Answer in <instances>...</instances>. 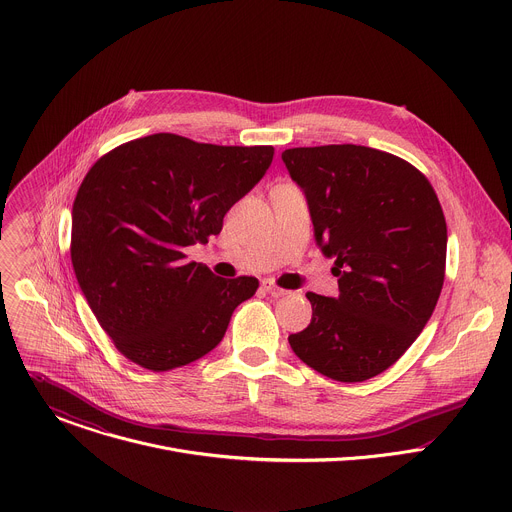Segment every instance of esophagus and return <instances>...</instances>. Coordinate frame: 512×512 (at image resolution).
Returning <instances> with one entry per match:
<instances>
[{"label": "esophagus", "instance_id": "1", "mask_svg": "<svg viewBox=\"0 0 512 512\" xmlns=\"http://www.w3.org/2000/svg\"><path fill=\"white\" fill-rule=\"evenodd\" d=\"M263 289L267 291L269 296H273V298H283V296H287V294H289L287 289H281V287H277L273 281H263Z\"/></svg>", "mask_w": 512, "mask_h": 512}]
</instances>
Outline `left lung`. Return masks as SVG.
Instances as JSON below:
<instances>
[{
  "mask_svg": "<svg viewBox=\"0 0 512 512\" xmlns=\"http://www.w3.org/2000/svg\"><path fill=\"white\" fill-rule=\"evenodd\" d=\"M281 160L338 277L336 298L308 291L312 322L289 334V346L328 379H373L415 342L442 294V204L415 166L364 145L291 148Z\"/></svg>",
  "mask_w": 512,
  "mask_h": 512,
  "instance_id": "1",
  "label": "left lung"
}]
</instances>
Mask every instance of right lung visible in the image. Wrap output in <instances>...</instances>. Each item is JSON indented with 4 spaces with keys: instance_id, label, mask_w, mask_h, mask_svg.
<instances>
[{
    "instance_id": "1",
    "label": "right lung",
    "mask_w": 512,
    "mask_h": 512,
    "mask_svg": "<svg viewBox=\"0 0 512 512\" xmlns=\"http://www.w3.org/2000/svg\"><path fill=\"white\" fill-rule=\"evenodd\" d=\"M271 145L198 143L176 133L127 141L99 158L72 204L70 259L115 348L164 373L223 340L255 277L223 279L186 259L267 172Z\"/></svg>"
}]
</instances>
